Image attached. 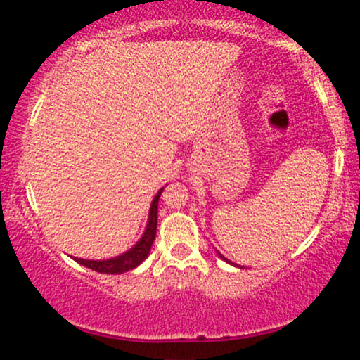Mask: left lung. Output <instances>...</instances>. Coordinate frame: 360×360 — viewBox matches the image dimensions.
<instances>
[{
  "instance_id": "obj_1",
  "label": "left lung",
  "mask_w": 360,
  "mask_h": 360,
  "mask_svg": "<svg viewBox=\"0 0 360 360\" xmlns=\"http://www.w3.org/2000/svg\"><path fill=\"white\" fill-rule=\"evenodd\" d=\"M216 252H218V250H216ZM218 255H219V257H221V259H223V260H226V262H228V264H231V265H234V267H239V265H236V264H233V262H231V260H228V259H226L223 254H219V252H218Z\"/></svg>"
}]
</instances>
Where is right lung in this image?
<instances>
[{
  "instance_id": "right-lung-1",
  "label": "right lung",
  "mask_w": 360,
  "mask_h": 360,
  "mask_svg": "<svg viewBox=\"0 0 360 360\" xmlns=\"http://www.w3.org/2000/svg\"><path fill=\"white\" fill-rule=\"evenodd\" d=\"M164 188H160L157 191V195L154 196L150 203V210H149V218H147V226L142 238L137 240V243L132 245L129 250L122 252L121 255L112 259H105V260H90V259H78L73 257V260H77L80 265H85V267L95 270V272L100 274H124L127 270L136 269L137 265H141L144 260L147 259V255L150 252L152 243L155 239V233H157V206H159V198L162 195Z\"/></svg>"
}]
</instances>
